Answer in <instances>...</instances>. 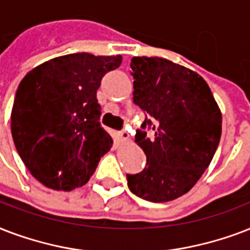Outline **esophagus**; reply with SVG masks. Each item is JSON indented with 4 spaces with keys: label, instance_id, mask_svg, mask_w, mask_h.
<instances>
[{
    "label": "esophagus",
    "instance_id": "obj_1",
    "mask_svg": "<svg viewBox=\"0 0 250 250\" xmlns=\"http://www.w3.org/2000/svg\"><path fill=\"white\" fill-rule=\"evenodd\" d=\"M119 137L123 139V141H129V133H127L125 129H123V130L119 131Z\"/></svg>",
    "mask_w": 250,
    "mask_h": 250
}]
</instances>
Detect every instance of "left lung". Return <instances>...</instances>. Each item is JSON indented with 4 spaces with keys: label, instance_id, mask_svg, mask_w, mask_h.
<instances>
[{
    "label": "left lung",
    "instance_id": "obj_1",
    "mask_svg": "<svg viewBox=\"0 0 250 250\" xmlns=\"http://www.w3.org/2000/svg\"><path fill=\"white\" fill-rule=\"evenodd\" d=\"M133 102L146 113L135 142L147 163L126 175L127 187L150 202H168L194 187L212 160L222 134V113L205 79L159 57H133ZM152 128L154 137H146Z\"/></svg>",
    "mask_w": 250,
    "mask_h": 250
}]
</instances>
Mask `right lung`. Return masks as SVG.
<instances>
[{
    "label": "right lung",
    "instance_id": "1",
    "mask_svg": "<svg viewBox=\"0 0 250 250\" xmlns=\"http://www.w3.org/2000/svg\"><path fill=\"white\" fill-rule=\"evenodd\" d=\"M121 56L73 53L39 65L19 83L11 111V134L35 179L55 190L83 187L112 137L100 125L96 91Z\"/></svg>",
    "mask_w": 250,
    "mask_h": 250
}]
</instances>
